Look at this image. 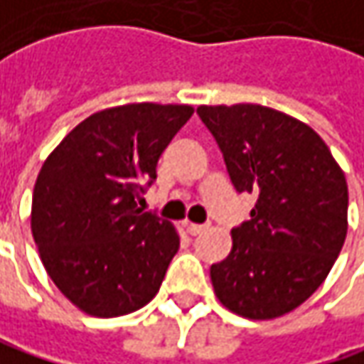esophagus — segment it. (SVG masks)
I'll return each mask as SVG.
<instances>
[{
	"instance_id": "1",
	"label": "esophagus",
	"mask_w": 364,
	"mask_h": 364,
	"mask_svg": "<svg viewBox=\"0 0 364 364\" xmlns=\"http://www.w3.org/2000/svg\"><path fill=\"white\" fill-rule=\"evenodd\" d=\"M208 226H201V224H187V232L191 234V236H198L201 232H205Z\"/></svg>"
}]
</instances>
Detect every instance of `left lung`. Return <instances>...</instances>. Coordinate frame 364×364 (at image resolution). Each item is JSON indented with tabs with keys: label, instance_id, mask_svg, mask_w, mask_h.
Segmentation results:
<instances>
[{
	"label": "left lung",
	"instance_id": "8db88e82",
	"mask_svg": "<svg viewBox=\"0 0 364 364\" xmlns=\"http://www.w3.org/2000/svg\"><path fill=\"white\" fill-rule=\"evenodd\" d=\"M238 193H257L232 250L210 269L222 306L273 320L301 306L338 259L348 228V187L308 124L257 103L199 105Z\"/></svg>",
	"mask_w": 364,
	"mask_h": 364
}]
</instances>
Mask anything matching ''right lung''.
<instances>
[{
	"label": "right lung",
	"mask_w": 364,
	"mask_h": 364,
	"mask_svg": "<svg viewBox=\"0 0 364 364\" xmlns=\"http://www.w3.org/2000/svg\"><path fill=\"white\" fill-rule=\"evenodd\" d=\"M191 105L128 103L75 126L48 154L32 196V236L60 293L89 316L146 306L179 250V234L138 201Z\"/></svg>",
	"instance_id": "obj_1"
}]
</instances>
